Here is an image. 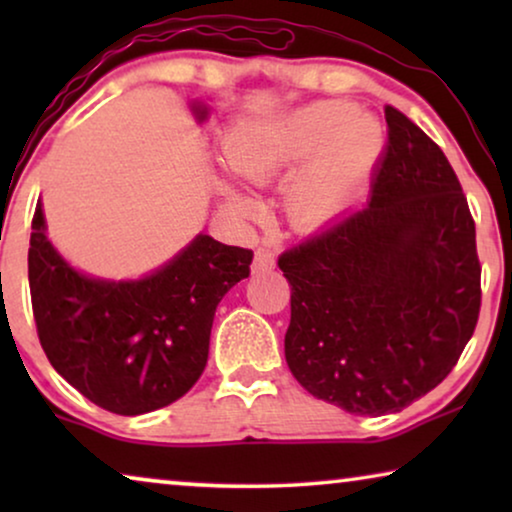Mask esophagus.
<instances>
[{
  "label": "esophagus",
  "mask_w": 512,
  "mask_h": 512,
  "mask_svg": "<svg viewBox=\"0 0 512 512\" xmlns=\"http://www.w3.org/2000/svg\"><path fill=\"white\" fill-rule=\"evenodd\" d=\"M275 270V254L270 249H258L254 254V263H251V272L254 275H265V272Z\"/></svg>",
  "instance_id": "esophagus-1"
}]
</instances>
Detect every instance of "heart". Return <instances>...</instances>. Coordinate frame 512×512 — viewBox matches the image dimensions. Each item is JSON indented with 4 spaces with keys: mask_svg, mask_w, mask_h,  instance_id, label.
Wrapping results in <instances>:
<instances>
[{
    "mask_svg": "<svg viewBox=\"0 0 512 512\" xmlns=\"http://www.w3.org/2000/svg\"><path fill=\"white\" fill-rule=\"evenodd\" d=\"M382 151V128L347 102H317L275 118H247L223 137V163L233 177L270 184L293 167L284 207L300 230L331 223L366 184ZM223 207L235 216L254 212L249 195L214 179Z\"/></svg>",
    "mask_w": 512,
    "mask_h": 512,
    "instance_id": "obj_1",
    "label": "heart"
}]
</instances>
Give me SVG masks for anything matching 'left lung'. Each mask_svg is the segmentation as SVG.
<instances>
[{"instance_id": "left-lung-1", "label": "left lung", "mask_w": 512, "mask_h": 512, "mask_svg": "<svg viewBox=\"0 0 512 512\" xmlns=\"http://www.w3.org/2000/svg\"><path fill=\"white\" fill-rule=\"evenodd\" d=\"M389 142L366 207L279 256L284 354L312 396L352 415L401 412L457 366L480 314L466 195L445 153L384 107Z\"/></svg>"}]
</instances>
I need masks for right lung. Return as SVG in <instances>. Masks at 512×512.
I'll return each instance as SVG.
<instances>
[{"instance_id":"right-lung-1","label":"right lung","mask_w":512,"mask_h":512,"mask_svg":"<svg viewBox=\"0 0 512 512\" xmlns=\"http://www.w3.org/2000/svg\"><path fill=\"white\" fill-rule=\"evenodd\" d=\"M202 123L207 107L191 104ZM254 251L209 235L142 279H100L72 268L46 235L41 200L27 275L39 342L51 366L88 401L116 415L165 408L207 366L216 305L249 277Z\"/></svg>"}]
</instances>
